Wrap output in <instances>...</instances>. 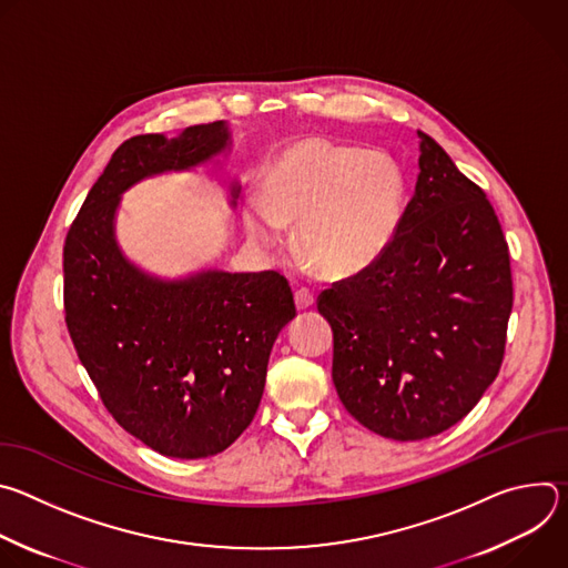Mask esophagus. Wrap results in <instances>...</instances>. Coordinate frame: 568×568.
Segmentation results:
<instances>
[{
	"label": "esophagus",
	"mask_w": 568,
	"mask_h": 568,
	"mask_svg": "<svg viewBox=\"0 0 568 568\" xmlns=\"http://www.w3.org/2000/svg\"><path fill=\"white\" fill-rule=\"evenodd\" d=\"M294 301H296V307H298V310H307V307L314 305V294H312L310 290L301 287V290L294 292Z\"/></svg>",
	"instance_id": "34e87169"
}]
</instances>
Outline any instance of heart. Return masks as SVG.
Masks as SVG:
<instances>
[{"instance_id": "1", "label": "heart", "mask_w": 568, "mask_h": 568, "mask_svg": "<svg viewBox=\"0 0 568 568\" xmlns=\"http://www.w3.org/2000/svg\"><path fill=\"white\" fill-rule=\"evenodd\" d=\"M402 213L404 178L388 154L305 136L270 161L245 226L258 245H274L283 224H298L296 254L321 276L351 278L384 256Z\"/></svg>"}]
</instances>
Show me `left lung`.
<instances>
[{"instance_id":"left-lung-1","label":"left lung","mask_w":568,"mask_h":568,"mask_svg":"<svg viewBox=\"0 0 568 568\" xmlns=\"http://www.w3.org/2000/svg\"><path fill=\"white\" fill-rule=\"evenodd\" d=\"M420 134L416 195L366 272L316 298L346 412L393 440L463 420L499 375L513 312L510 252L485 191Z\"/></svg>"}]
</instances>
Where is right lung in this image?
<instances>
[{
	"instance_id": "add662e5",
	"label": "right lung",
	"mask_w": 568,
	"mask_h": 568,
	"mask_svg": "<svg viewBox=\"0 0 568 568\" xmlns=\"http://www.w3.org/2000/svg\"><path fill=\"white\" fill-rule=\"evenodd\" d=\"M226 143L222 121L191 125L178 139L123 141L62 250L64 321L78 359L112 418L173 458L220 454L252 425L272 346L296 316L294 296L276 272L152 278L119 252L114 211L139 180L197 166Z\"/></svg>"
}]
</instances>
